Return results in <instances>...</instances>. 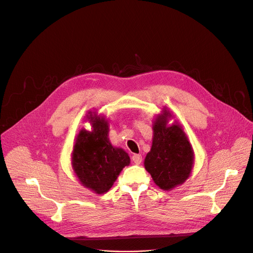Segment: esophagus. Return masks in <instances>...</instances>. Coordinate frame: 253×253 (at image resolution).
Listing matches in <instances>:
<instances>
[{
  "label": "esophagus",
  "instance_id": "1",
  "mask_svg": "<svg viewBox=\"0 0 253 253\" xmlns=\"http://www.w3.org/2000/svg\"><path fill=\"white\" fill-rule=\"evenodd\" d=\"M132 161L134 162V164L139 165L142 162V157H141V155H133L132 156Z\"/></svg>",
  "mask_w": 253,
  "mask_h": 253
}]
</instances>
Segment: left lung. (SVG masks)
Segmentation results:
<instances>
[{
	"label": "left lung",
	"instance_id": "8db88e82",
	"mask_svg": "<svg viewBox=\"0 0 253 253\" xmlns=\"http://www.w3.org/2000/svg\"><path fill=\"white\" fill-rule=\"evenodd\" d=\"M164 107L153 122V144L144 160L145 170L163 190H172L186 181L194 164V151L182 126Z\"/></svg>",
	"mask_w": 253,
	"mask_h": 253
}]
</instances>
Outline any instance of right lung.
<instances>
[{
  "instance_id": "obj_1",
  "label": "right lung",
  "mask_w": 253,
  "mask_h": 253,
  "mask_svg": "<svg viewBox=\"0 0 253 253\" xmlns=\"http://www.w3.org/2000/svg\"><path fill=\"white\" fill-rule=\"evenodd\" d=\"M86 120L91 131L81 129L75 140L71 165L82 186L96 194L108 192L130 158L121 147H115L109 138V120L89 111Z\"/></svg>"
}]
</instances>
